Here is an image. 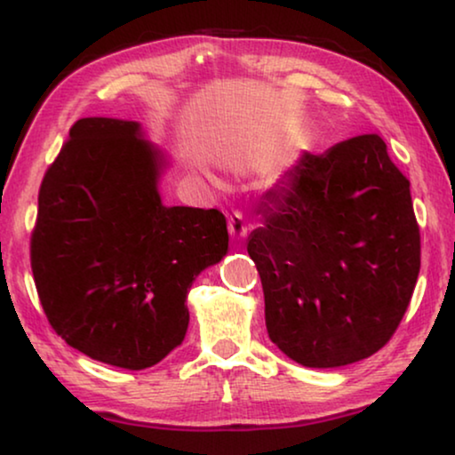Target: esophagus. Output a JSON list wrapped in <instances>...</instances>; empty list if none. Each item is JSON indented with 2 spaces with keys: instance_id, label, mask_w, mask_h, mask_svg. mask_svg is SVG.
Wrapping results in <instances>:
<instances>
[{
  "instance_id": "34e87169",
  "label": "esophagus",
  "mask_w": 455,
  "mask_h": 455,
  "mask_svg": "<svg viewBox=\"0 0 455 455\" xmlns=\"http://www.w3.org/2000/svg\"><path fill=\"white\" fill-rule=\"evenodd\" d=\"M228 229L234 238H244V235L251 232V226L246 223L242 211H232V213L228 215Z\"/></svg>"
}]
</instances>
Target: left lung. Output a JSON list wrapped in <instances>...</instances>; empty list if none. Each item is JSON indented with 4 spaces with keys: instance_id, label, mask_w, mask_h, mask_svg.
<instances>
[{
    "instance_id": "obj_1",
    "label": "left lung",
    "mask_w": 455,
    "mask_h": 455,
    "mask_svg": "<svg viewBox=\"0 0 455 455\" xmlns=\"http://www.w3.org/2000/svg\"><path fill=\"white\" fill-rule=\"evenodd\" d=\"M248 240L273 344L302 366L369 358L403 319L420 271L410 180L379 134L302 153L263 195Z\"/></svg>"
}]
</instances>
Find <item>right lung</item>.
Instances as JSON below:
<instances>
[{
  "mask_svg": "<svg viewBox=\"0 0 455 455\" xmlns=\"http://www.w3.org/2000/svg\"><path fill=\"white\" fill-rule=\"evenodd\" d=\"M136 122L83 117L39 188L30 267L53 331L105 364L140 371L182 344L186 294L228 252L221 211L165 207L161 153Z\"/></svg>",
  "mask_w": 455,
  "mask_h": 455,
  "instance_id": "right-lung-1",
  "label": "right lung"
}]
</instances>
